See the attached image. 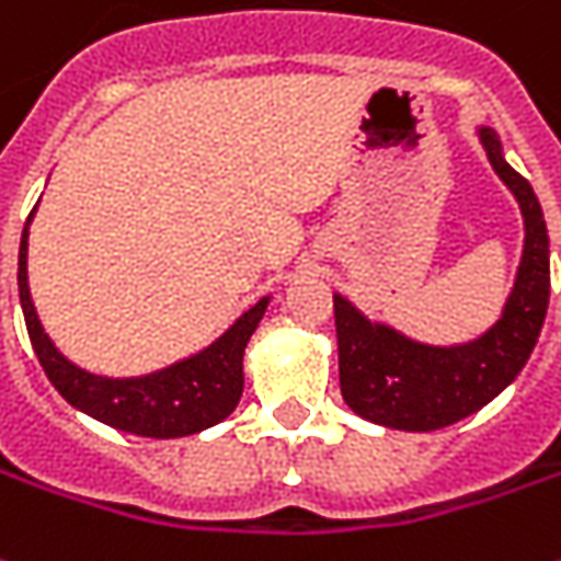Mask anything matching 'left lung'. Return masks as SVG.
Returning a JSON list of instances; mask_svg holds the SVG:
<instances>
[{
	"label": "left lung",
	"instance_id": "8db88e82",
	"mask_svg": "<svg viewBox=\"0 0 561 561\" xmlns=\"http://www.w3.org/2000/svg\"><path fill=\"white\" fill-rule=\"evenodd\" d=\"M494 171L501 174L525 215V251L513 295L497 325L463 346H424L371 325L344 297H334V325L341 353V392L365 421L426 433L489 405L525 368L543 329L550 304V236L531 184L510 169L491 128H482Z\"/></svg>",
	"mask_w": 561,
	"mask_h": 561
}]
</instances>
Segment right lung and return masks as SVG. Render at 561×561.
I'll use <instances>...</instances> for the list:
<instances>
[{
	"mask_svg": "<svg viewBox=\"0 0 561 561\" xmlns=\"http://www.w3.org/2000/svg\"><path fill=\"white\" fill-rule=\"evenodd\" d=\"M18 291H21L30 344L36 350L48 380L55 383V390L72 409L85 411L94 421L116 426L131 436H150V439L190 436L230 417L232 409L239 405L242 383H245L242 377L245 346L266 310L264 297L245 316H239V322L217 344L202 350L193 359L178 362L165 371L147 377L110 380V377H94L70 365L42 331L39 316L30 300V285H26V227L21 236V254H18Z\"/></svg>",
	"mask_w": 561,
	"mask_h": 561,
	"instance_id": "1",
	"label": "right lung"
}]
</instances>
